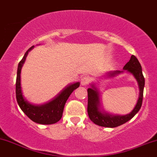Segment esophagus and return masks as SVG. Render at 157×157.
Here are the masks:
<instances>
[{
    "label": "esophagus",
    "instance_id": "esophagus-1",
    "mask_svg": "<svg viewBox=\"0 0 157 157\" xmlns=\"http://www.w3.org/2000/svg\"><path fill=\"white\" fill-rule=\"evenodd\" d=\"M80 81H81V85L83 86H87L88 84L90 82L91 79L89 78V77H87V76H84L83 77H82L81 80H80Z\"/></svg>",
    "mask_w": 157,
    "mask_h": 157
}]
</instances>
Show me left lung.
<instances>
[{
    "mask_svg": "<svg viewBox=\"0 0 157 157\" xmlns=\"http://www.w3.org/2000/svg\"><path fill=\"white\" fill-rule=\"evenodd\" d=\"M124 70L130 72L137 80L139 87V97L137 104L131 113L125 115H114L106 113H102L100 110V94L94 85L88 89V115L89 118L95 124L105 127H116L130 120L140 109L142 104L143 92L144 86V77L142 74V66L139 60L134 55H132L130 61L124 66ZM123 71H115L108 73V77L122 73Z\"/></svg>",
    "mask_w": 157,
    "mask_h": 157,
    "instance_id": "left-lung-1",
    "label": "left lung"
}]
</instances>
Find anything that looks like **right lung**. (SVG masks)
Wrapping results in <instances>:
<instances>
[{"label": "right lung", "instance_id": "1", "mask_svg": "<svg viewBox=\"0 0 157 157\" xmlns=\"http://www.w3.org/2000/svg\"><path fill=\"white\" fill-rule=\"evenodd\" d=\"M34 46H32L26 51L25 56L18 63L16 83H15V94H16L17 102L25 114L33 121L41 124H52L61 119L67 100L69 98L70 94L74 92V90L80 86V82H75L65 88L54 99L47 104L38 105V106L30 104L28 101H26L22 94L21 87V71L28 52Z\"/></svg>", "mask_w": 157, "mask_h": 157}]
</instances>
